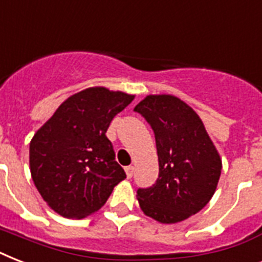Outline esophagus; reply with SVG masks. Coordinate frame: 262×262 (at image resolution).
<instances>
[{
    "label": "esophagus",
    "instance_id": "1",
    "mask_svg": "<svg viewBox=\"0 0 262 262\" xmlns=\"http://www.w3.org/2000/svg\"><path fill=\"white\" fill-rule=\"evenodd\" d=\"M125 171H126L127 178H132V177H133V172H135V167H133V166H127V167L125 168Z\"/></svg>",
    "mask_w": 262,
    "mask_h": 262
}]
</instances>
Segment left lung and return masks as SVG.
<instances>
[{"mask_svg": "<svg viewBox=\"0 0 262 262\" xmlns=\"http://www.w3.org/2000/svg\"><path fill=\"white\" fill-rule=\"evenodd\" d=\"M155 133L159 178L139 189L141 211L163 224L179 223L215 194L222 158L199 114L174 95H148L135 107Z\"/></svg>", "mask_w": 262, "mask_h": 262, "instance_id": "left-lung-1", "label": "left lung"}]
</instances>
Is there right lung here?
I'll use <instances>...</instances> for the list:
<instances>
[{
    "label": "right lung",
    "instance_id": "add662e5",
    "mask_svg": "<svg viewBox=\"0 0 262 262\" xmlns=\"http://www.w3.org/2000/svg\"><path fill=\"white\" fill-rule=\"evenodd\" d=\"M133 99L135 95L122 91L90 87L62 102L34 135L31 177L58 215L69 219L92 215L126 178L106 132Z\"/></svg>",
    "mask_w": 262,
    "mask_h": 262
}]
</instances>
